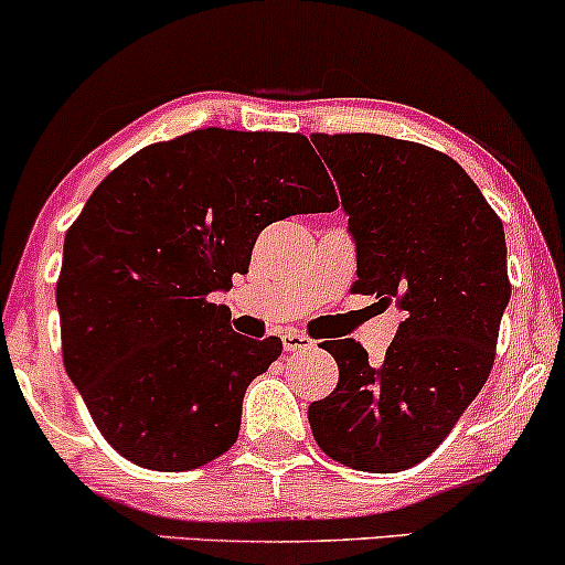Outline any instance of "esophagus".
<instances>
[{"label":"esophagus","mask_w":565,"mask_h":565,"mask_svg":"<svg viewBox=\"0 0 565 565\" xmlns=\"http://www.w3.org/2000/svg\"><path fill=\"white\" fill-rule=\"evenodd\" d=\"M281 342L284 350H289V353H308V350L316 348V342L300 332H284Z\"/></svg>","instance_id":"esophagus-1"}]
</instances>
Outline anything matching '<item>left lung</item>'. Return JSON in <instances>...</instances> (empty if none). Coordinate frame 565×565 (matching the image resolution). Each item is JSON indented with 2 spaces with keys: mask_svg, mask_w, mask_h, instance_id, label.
Masks as SVG:
<instances>
[{
  "mask_svg": "<svg viewBox=\"0 0 565 565\" xmlns=\"http://www.w3.org/2000/svg\"><path fill=\"white\" fill-rule=\"evenodd\" d=\"M332 170L355 242V291L406 319L385 361L355 340L323 350L340 382L308 408L327 457L366 472L423 462L481 393L510 302L502 220L470 174L433 148L385 135H310Z\"/></svg>",
  "mask_w": 565,
  "mask_h": 565,
  "instance_id": "obj_1",
  "label": "left lung"
}]
</instances>
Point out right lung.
<instances>
[{"label": "right lung", "mask_w": 565, "mask_h": 565, "mask_svg": "<svg viewBox=\"0 0 565 565\" xmlns=\"http://www.w3.org/2000/svg\"><path fill=\"white\" fill-rule=\"evenodd\" d=\"M337 210L300 132L193 129L140 148L95 188L63 242V364L129 462L183 472L236 444L249 382L281 355L210 302L249 270L265 225Z\"/></svg>", "instance_id": "right-lung-1"}]
</instances>
